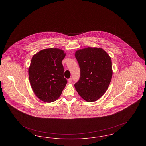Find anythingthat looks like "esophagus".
<instances>
[{
    "mask_svg": "<svg viewBox=\"0 0 146 146\" xmlns=\"http://www.w3.org/2000/svg\"><path fill=\"white\" fill-rule=\"evenodd\" d=\"M72 81V78H70V79H68V83H71Z\"/></svg>",
    "mask_w": 146,
    "mask_h": 146,
    "instance_id": "34e87169",
    "label": "esophagus"
}]
</instances>
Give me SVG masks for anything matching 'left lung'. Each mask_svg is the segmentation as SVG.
I'll return each instance as SVG.
<instances>
[{"mask_svg": "<svg viewBox=\"0 0 146 146\" xmlns=\"http://www.w3.org/2000/svg\"><path fill=\"white\" fill-rule=\"evenodd\" d=\"M75 56L80 76L74 84L79 95L88 102H94L104 95L112 77L111 58L101 48H87L77 50Z\"/></svg>", "mask_w": 146, "mask_h": 146, "instance_id": "left-lung-1", "label": "left lung"}]
</instances>
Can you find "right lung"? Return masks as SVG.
<instances>
[{"mask_svg": "<svg viewBox=\"0 0 146 146\" xmlns=\"http://www.w3.org/2000/svg\"><path fill=\"white\" fill-rule=\"evenodd\" d=\"M65 56L63 50L50 48L42 50L32 58L29 82L35 95L44 102L56 101L67 83L62 64Z\"/></svg>", "mask_w": 146, "mask_h": 146, "instance_id": "1", "label": "right lung"}]
</instances>
